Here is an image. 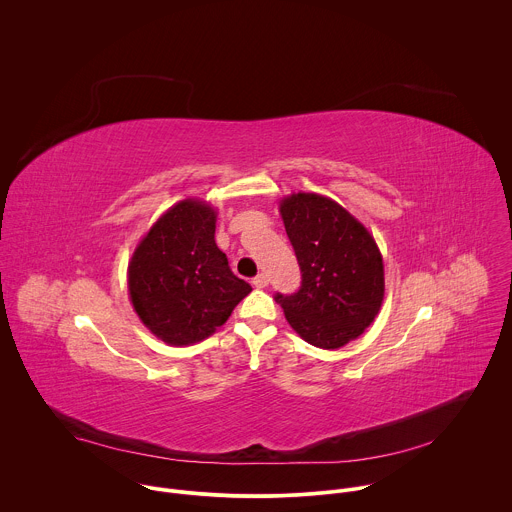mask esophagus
Wrapping results in <instances>:
<instances>
[{
	"instance_id": "obj_1",
	"label": "esophagus",
	"mask_w": 512,
	"mask_h": 512,
	"mask_svg": "<svg viewBox=\"0 0 512 512\" xmlns=\"http://www.w3.org/2000/svg\"><path fill=\"white\" fill-rule=\"evenodd\" d=\"M252 286H254V288H266V286H268V276H266V274H258V276L252 280Z\"/></svg>"
}]
</instances>
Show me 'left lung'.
Wrapping results in <instances>:
<instances>
[{"instance_id": "left-lung-1", "label": "left lung", "mask_w": 512, "mask_h": 512, "mask_svg": "<svg viewBox=\"0 0 512 512\" xmlns=\"http://www.w3.org/2000/svg\"><path fill=\"white\" fill-rule=\"evenodd\" d=\"M302 286L276 294L288 324L316 347L338 349L375 320L385 292L373 236L332 198L298 192L280 202Z\"/></svg>"}]
</instances>
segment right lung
Listing matches in <instances>:
<instances>
[{
    "label": "right lung",
    "mask_w": 512,
    "mask_h": 512,
    "mask_svg": "<svg viewBox=\"0 0 512 512\" xmlns=\"http://www.w3.org/2000/svg\"><path fill=\"white\" fill-rule=\"evenodd\" d=\"M216 212L186 198L167 210L137 246L129 292L141 322L171 345L208 338L252 288L232 274L214 242Z\"/></svg>",
    "instance_id": "add662e5"
}]
</instances>
